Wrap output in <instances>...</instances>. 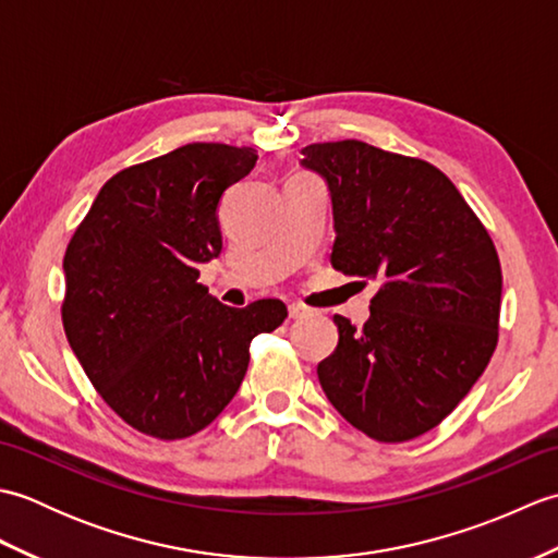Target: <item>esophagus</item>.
Returning a JSON list of instances; mask_svg holds the SVG:
<instances>
[{"instance_id":"1","label":"esophagus","mask_w":558,"mask_h":558,"mask_svg":"<svg viewBox=\"0 0 558 558\" xmlns=\"http://www.w3.org/2000/svg\"><path fill=\"white\" fill-rule=\"evenodd\" d=\"M310 314H312L310 306H304V304H290V318H304V316H310Z\"/></svg>"}]
</instances>
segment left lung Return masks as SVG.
I'll return each mask as SVG.
<instances>
[{
	"instance_id": "8db88e82",
	"label": "left lung",
	"mask_w": 558,
	"mask_h": 558,
	"mask_svg": "<svg viewBox=\"0 0 558 558\" xmlns=\"http://www.w3.org/2000/svg\"><path fill=\"white\" fill-rule=\"evenodd\" d=\"M302 156L330 189L333 268L378 286L362 328L336 316L338 348L318 362V381L354 429L410 441L441 424L487 369L499 342V254L432 162L354 138Z\"/></svg>"
}]
</instances>
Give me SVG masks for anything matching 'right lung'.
I'll return each instance as SVG.
<instances>
[{"mask_svg": "<svg viewBox=\"0 0 558 558\" xmlns=\"http://www.w3.org/2000/svg\"><path fill=\"white\" fill-rule=\"evenodd\" d=\"M256 160L246 146L186 144L129 165L69 240V345L117 417L160 441L206 429L240 388L252 340L288 316L280 300L230 310L198 282L222 248L220 196Z\"/></svg>", "mask_w": 558, "mask_h": 558, "instance_id": "1", "label": "right lung"}]
</instances>
